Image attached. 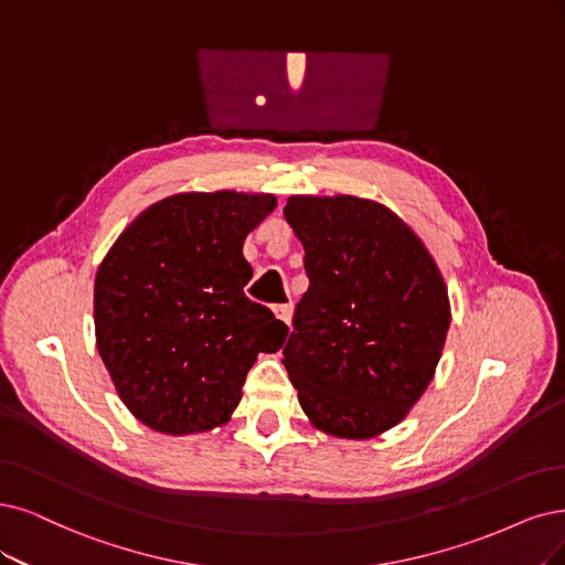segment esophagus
I'll return each instance as SVG.
<instances>
[{
    "label": "esophagus",
    "mask_w": 565,
    "mask_h": 565,
    "mask_svg": "<svg viewBox=\"0 0 565 565\" xmlns=\"http://www.w3.org/2000/svg\"><path fill=\"white\" fill-rule=\"evenodd\" d=\"M275 317L279 321H284L286 326H290V317H294V307H290V305H277L275 307Z\"/></svg>",
    "instance_id": "esophagus-1"
}]
</instances>
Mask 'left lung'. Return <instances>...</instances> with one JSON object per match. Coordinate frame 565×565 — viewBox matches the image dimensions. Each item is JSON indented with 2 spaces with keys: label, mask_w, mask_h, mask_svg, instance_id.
<instances>
[{
  "label": "left lung",
  "mask_w": 565,
  "mask_h": 565,
  "mask_svg": "<svg viewBox=\"0 0 565 565\" xmlns=\"http://www.w3.org/2000/svg\"><path fill=\"white\" fill-rule=\"evenodd\" d=\"M305 248L302 296L284 365L309 424L342 440L398 426L440 363L451 305L424 239L382 202L290 195Z\"/></svg>",
  "instance_id": "left-lung-1"
}]
</instances>
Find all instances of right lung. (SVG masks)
<instances>
[{"label": "right lung", "instance_id": "obj_1", "mask_svg": "<svg viewBox=\"0 0 565 565\" xmlns=\"http://www.w3.org/2000/svg\"><path fill=\"white\" fill-rule=\"evenodd\" d=\"M271 193H177L122 230L95 275V342L122 405L164 435L230 422L258 353L288 328L244 296L242 248Z\"/></svg>", "mask_w": 565, "mask_h": 565}]
</instances>
